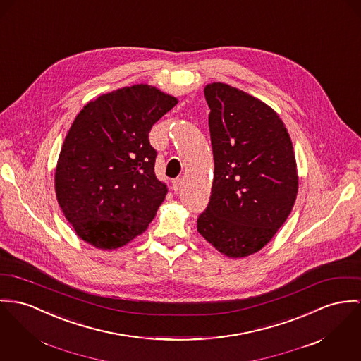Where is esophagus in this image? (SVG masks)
<instances>
[{"label": "esophagus", "mask_w": 361, "mask_h": 361, "mask_svg": "<svg viewBox=\"0 0 361 361\" xmlns=\"http://www.w3.org/2000/svg\"><path fill=\"white\" fill-rule=\"evenodd\" d=\"M181 184H183V178H181V177H177V178H174V180L171 181V188H173V191H174V192L180 191V188H181Z\"/></svg>", "instance_id": "obj_1"}]
</instances>
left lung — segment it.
Segmentation results:
<instances>
[{
  "mask_svg": "<svg viewBox=\"0 0 361 361\" xmlns=\"http://www.w3.org/2000/svg\"><path fill=\"white\" fill-rule=\"evenodd\" d=\"M214 180L197 232L229 258L262 249L298 192L293 142L278 114L226 83L206 85Z\"/></svg>",
  "mask_w": 361,
  "mask_h": 361,
  "instance_id": "1",
  "label": "left lung"
}]
</instances>
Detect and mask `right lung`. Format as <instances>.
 <instances>
[{"mask_svg":"<svg viewBox=\"0 0 361 361\" xmlns=\"http://www.w3.org/2000/svg\"><path fill=\"white\" fill-rule=\"evenodd\" d=\"M176 104L140 83L99 96L74 119L56 166V197L86 243L122 247L155 217L167 188L155 176L148 133Z\"/></svg>","mask_w":361,"mask_h":361,"instance_id":"1","label":"right lung"}]
</instances>
